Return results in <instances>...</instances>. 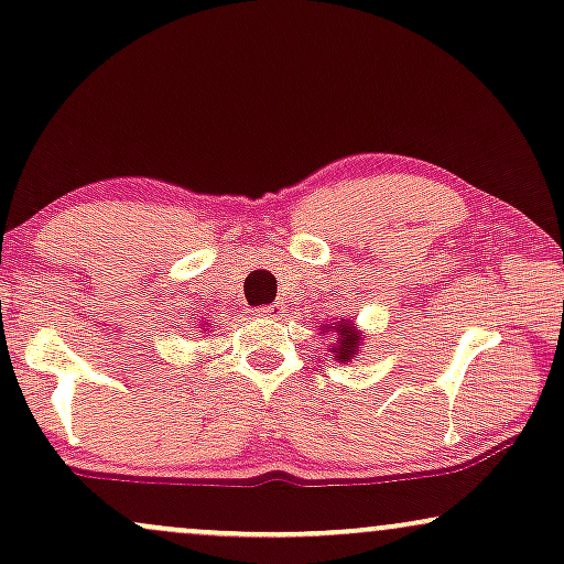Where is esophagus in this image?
<instances>
[{"mask_svg": "<svg viewBox=\"0 0 564 564\" xmlns=\"http://www.w3.org/2000/svg\"><path fill=\"white\" fill-rule=\"evenodd\" d=\"M283 312H286V304H283V302H273V304H268V307H262L260 315H262V317H270V321H281Z\"/></svg>", "mask_w": 564, "mask_h": 564, "instance_id": "34e87169", "label": "esophagus"}]
</instances>
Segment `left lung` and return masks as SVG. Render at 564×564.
Returning <instances> with one entry per match:
<instances>
[{
  "label": "left lung",
  "instance_id": "1",
  "mask_svg": "<svg viewBox=\"0 0 564 564\" xmlns=\"http://www.w3.org/2000/svg\"><path fill=\"white\" fill-rule=\"evenodd\" d=\"M323 336H328L330 334V341H334V347H328V351H330V357L334 359H338V362H351V359H355L359 351H362V347H365V336L362 330L357 328V323L355 321H336V323H325L323 325Z\"/></svg>",
  "mask_w": 564,
  "mask_h": 564
}]
</instances>
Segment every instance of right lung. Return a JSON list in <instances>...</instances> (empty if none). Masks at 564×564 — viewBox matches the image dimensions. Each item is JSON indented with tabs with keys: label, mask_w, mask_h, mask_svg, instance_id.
Segmentation results:
<instances>
[{
	"label": "right lung",
	"mask_w": 564,
	"mask_h": 564,
	"mask_svg": "<svg viewBox=\"0 0 564 564\" xmlns=\"http://www.w3.org/2000/svg\"><path fill=\"white\" fill-rule=\"evenodd\" d=\"M205 330H207V325H205Z\"/></svg>",
	"instance_id": "add662e5"
}]
</instances>
